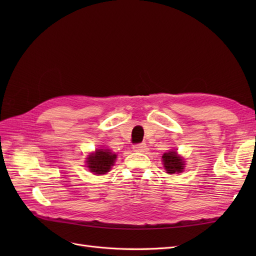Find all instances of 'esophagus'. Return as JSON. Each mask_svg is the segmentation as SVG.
I'll return each instance as SVG.
<instances>
[{
  "label": "esophagus",
  "instance_id": "1",
  "mask_svg": "<svg viewBox=\"0 0 256 256\" xmlns=\"http://www.w3.org/2000/svg\"><path fill=\"white\" fill-rule=\"evenodd\" d=\"M145 147L146 145L144 143H141V144H136L132 146V150L134 152H144L145 150Z\"/></svg>",
  "mask_w": 256,
  "mask_h": 256
}]
</instances>
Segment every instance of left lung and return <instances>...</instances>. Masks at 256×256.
<instances>
[{
	"instance_id": "obj_1",
	"label": "left lung",
	"mask_w": 256,
	"mask_h": 256,
	"mask_svg": "<svg viewBox=\"0 0 256 256\" xmlns=\"http://www.w3.org/2000/svg\"><path fill=\"white\" fill-rule=\"evenodd\" d=\"M162 162H164L166 171L168 174L182 173L184 168V161L176 150L164 152L162 156Z\"/></svg>"
}]
</instances>
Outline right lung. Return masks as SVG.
I'll return each mask as SVG.
<instances>
[{
	"label": "right lung",
	"mask_w": 256,
	"mask_h": 256,
	"mask_svg": "<svg viewBox=\"0 0 256 256\" xmlns=\"http://www.w3.org/2000/svg\"><path fill=\"white\" fill-rule=\"evenodd\" d=\"M88 168L90 171L94 174L102 175L110 171L114 166L116 160V154H113L110 150H96L95 152H92L86 158Z\"/></svg>",
	"instance_id": "1"
}]
</instances>
